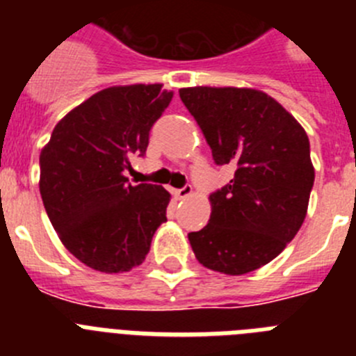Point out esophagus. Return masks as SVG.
Returning a JSON list of instances; mask_svg holds the SVG:
<instances>
[{
	"mask_svg": "<svg viewBox=\"0 0 356 356\" xmlns=\"http://www.w3.org/2000/svg\"><path fill=\"white\" fill-rule=\"evenodd\" d=\"M193 194V185H184L181 188H176L175 191V196L180 197V200H185V197H188Z\"/></svg>",
	"mask_w": 356,
	"mask_h": 356,
	"instance_id": "34e87169",
	"label": "esophagus"
}]
</instances>
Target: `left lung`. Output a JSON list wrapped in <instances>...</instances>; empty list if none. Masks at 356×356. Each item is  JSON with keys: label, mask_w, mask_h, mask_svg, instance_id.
Segmentation results:
<instances>
[{"label": "left lung", "mask_w": 356, "mask_h": 356, "mask_svg": "<svg viewBox=\"0 0 356 356\" xmlns=\"http://www.w3.org/2000/svg\"><path fill=\"white\" fill-rule=\"evenodd\" d=\"M180 97L194 115L217 165L234 178L210 194L209 225L191 232L200 264L238 276L276 259L307 216L314 185L303 127L262 90L188 87Z\"/></svg>", "instance_id": "1"}]
</instances>
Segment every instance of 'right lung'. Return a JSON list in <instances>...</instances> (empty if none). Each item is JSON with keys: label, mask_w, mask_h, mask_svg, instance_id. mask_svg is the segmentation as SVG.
Wrapping results in <instances>:
<instances>
[{"label": "right lung", "mask_w": 356, "mask_h": 356, "mask_svg": "<svg viewBox=\"0 0 356 356\" xmlns=\"http://www.w3.org/2000/svg\"><path fill=\"white\" fill-rule=\"evenodd\" d=\"M160 83L99 90L72 108L40 151V196L62 244L85 266L124 273L144 262L171 194L131 185L130 156L146 153L149 130L169 106Z\"/></svg>", "instance_id": "add662e5"}]
</instances>
